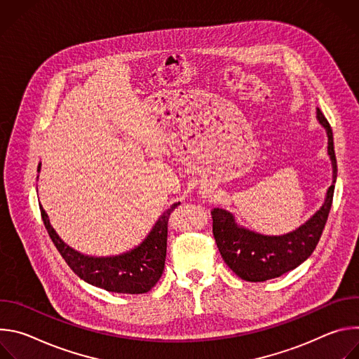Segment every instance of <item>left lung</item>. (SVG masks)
<instances>
[{"label":"left lung","instance_id":"1","mask_svg":"<svg viewBox=\"0 0 359 359\" xmlns=\"http://www.w3.org/2000/svg\"><path fill=\"white\" fill-rule=\"evenodd\" d=\"M317 119L327 130L328 155L332 163V184L321 209L297 230L283 236H264L240 226L224 209H213V236L224 263L241 280L262 283L298 267L316 250L325 227L337 180V159L332 129L317 108Z\"/></svg>","mask_w":359,"mask_h":359}]
</instances>
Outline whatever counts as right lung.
I'll return each instance as SVG.
<instances>
[{
	"mask_svg": "<svg viewBox=\"0 0 359 359\" xmlns=\"http://www.w3.org/2000/svg\"><path fill=\"white\" fill-rule=\"evenodd\" d=\"M41 163L38 165V172ZM179 204H172L139 245L112 257H89L75 251L61 240L50 226L45 210L42 208L39 209L50 240L79 278L111 292L143 294L156 285L163 274L168 247V220L172 210Z\"/></svg>",
	"mask_w": 359,
	"mask_h": 359,
	"instance_id": "right-lung-1",
	"label": "right lung"
}]
</instances>
